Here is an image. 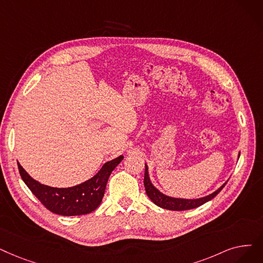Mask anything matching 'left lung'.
I'll return each instance as SVG.
<instances>
[{
  "label": "left lung",
  "instance_id": "obj_1",
  "mask_svg": "<svg viewBox=\"0 0 263 263\" xmlns=\"http://www.w3.org/2000/svg\"><path fill=\"white\" fill-rule=\"evenodd\" d=\"M227 182L218 189L216 190L215 192H213L212 195L204 197L201 199H196V200H186V199H175V198H171L167 197L163 193L160 192L158 189H156L154 187V185L152 184V181L149 179V176H148V167L145 164V174H144V186H145V190L148 198H149L156 205L158 206L165 209V210H170V211H187V210H191V209H196L199 208L200 205L206 203L208 201L212 200L213 198H215L218 193L221 191V189L224 187V185Z\"/></svg>",
  "mask_w": 263,
  "mask_h": 263
}]
</instances>
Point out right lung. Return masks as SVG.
Returning a JSON list of instances; mask_svg holds the SVG:
<instances>
[{"label": "right lung", "mask_w": 263, "mask_h": 263, "mask_svg": "<svg viewBox=\"0 0 263 263\" xmlns=\"http://www.w3.org/2000/svg\"><path fill=\"white\" fill-rule=\"evenodd\" d=\"M123 159L122 156L106 162L92 178L70 188H53L33 179L18 163L19 173L45 208L62 216H78L93 212L103 199L108 177Z\"/></svg>", "instance_id": "right-lung-1"}]
</instances>
